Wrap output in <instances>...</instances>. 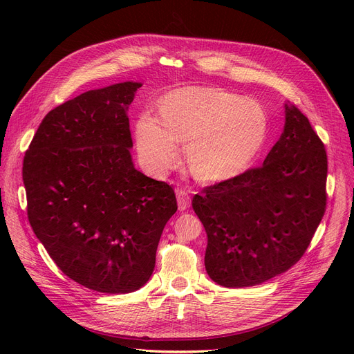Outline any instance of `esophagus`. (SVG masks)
Returning a JSON list of instances; mask_svg holds the SVG:
<instances>
[{
  "label": "esophagus",
  "instance_id": "esophagus-1",
  "mask_svg": "<svg viewBox=\"0 0 354 354\" xmlns=\"http://www.w3.org/2000/svg\"><path fill=\"white\" fill-rule=\"evenodd\" d=\"M176 199L179 211H187L191 207V196L185 189H176Z\"/></svg>",
  "mask_w": 354,
  "mask_h": 354
}]
</instances>
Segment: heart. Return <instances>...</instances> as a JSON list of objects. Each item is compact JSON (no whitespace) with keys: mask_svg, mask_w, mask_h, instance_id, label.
I'll return each mask as SVG.
<instances>
[{"mask_svg":"<svg viewBox=\"0 0 354 354\" xmlns=\"http://www.w3.org/2000/svg\"><path fill=\"white\" fill-rule=\"evenodd\" d=\"M268 130L263 104L212 87H183L160 100L156 119L136 122L135 140L146 169L165 176L179 163L185 143L191 175L218 183L243 172L261 149Z\"/></svg>","mask_w":354,"mask_h":354,"instance_id":"b5f03b06","label":"heart"}]
</instances>
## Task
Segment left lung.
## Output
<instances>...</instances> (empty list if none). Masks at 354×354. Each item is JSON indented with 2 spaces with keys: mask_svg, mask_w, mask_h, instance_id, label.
Listing matches in <instances>:
<instances>
[{
  "mask_svg": "<svg viewBox=\"0 0 354 354\" xmlns=\"http://www.w3.org/2000/svg\"><path fill=\"white\" fill-rule=\"evenodd\" d=\"M327 155L308 119L286 103V124L263 166L203 189L205 268L230 288L266 283L306 252L326 211Z\"/></svg>",
  "mask_w": 354,
  "mask_h": 354,
  "instance_id": "left-lung-1",
  "label": "left lung"
}]
</instances>
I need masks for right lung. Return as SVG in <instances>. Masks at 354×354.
<instances>
[{
	"mask_svg": "<svg viewBox=\"0 0 354 354\" xmlns=\"http://www.w3.org/2000/svg\"><path fill=\"white\" fill-rule=\"evenodd\" d=\"M142 83L88 90L43 119L24 156L30 225L86 288L126 294L151 278L176 196L132 160L127 109Z\"/></svg>",
	"mask_w": 354,
	"mask_h": 354,
	"instance_id": "right-lung-1",
	"label": "right lung"
}]
</instances>
